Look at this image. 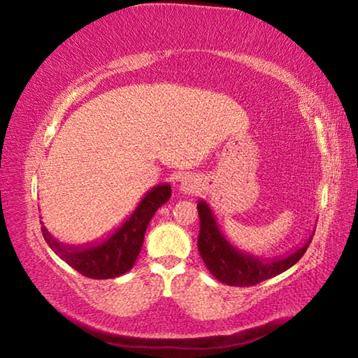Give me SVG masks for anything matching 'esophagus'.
Wrapping results in <instances>:
<instances>
[{
    "instance_id": "1",
    "label": "esophagus",
    "mask_w": 358,
    "mask_h": 358,
    "mask_svg": "<svg viewBox=\"0 0 358 358\" xmlns=\"http://www.w3.org/2000/svg\"><path fill=\"white\" fill-rule=\"evenodd\" d=\"M197 187H199L197 178L189 177V175L180 180V191H183V192H194V191L197 189Z\"/></svg>"
}]
</instances>
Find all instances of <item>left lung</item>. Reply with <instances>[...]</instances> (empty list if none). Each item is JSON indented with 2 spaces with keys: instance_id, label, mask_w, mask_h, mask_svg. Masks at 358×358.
Returning a JSON list of instances; mask_svg holds the SVG:
<instances>
[{
  "instance_id": "left-lung-1",
  "label": "left lung",
  "mask_w": 358,
  "mask_h": 358,
  "mask_svg": "<svg viewBox=\"0 0 358 358\" xmlns=\"http://www.w3.org/2000/svg\"><path fill=\"white\" fill-rule=\"evenodd\" d=\"M197 211L201 217V232L197 240L199 252L210 273L227 286H254L282 273L299 262L313 240L311 234L305 243L292 252L273 259H260L230 245V241L220 230L207 202L199 201Z\"/></svg>"
}]
</instances>
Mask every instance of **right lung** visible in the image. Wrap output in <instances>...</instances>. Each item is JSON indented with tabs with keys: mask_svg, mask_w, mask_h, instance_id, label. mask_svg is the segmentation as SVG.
<instances>
[{
	"mask_svg": "<svg viewBox=\"0 0 358 358\" xmlns=\"http://www.w3.org/2000/svg\"><path fill=\"white\" fill-rule=\"evenodd\" d=\"M171 194L172 189L169 183L151 187L128 220L123 221L107 238L94 243L64 245L53 237L45 226H42V235L52 251L83 276L93 280L118 278L134 266L151 217L161 205L171 199Z\"/></svg>",
	"mask_w": 358,
	"mask_h": 358,
	"instance_id": "1",
	"label": "right lung"
}]
</instances>
